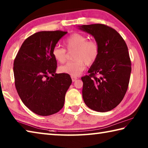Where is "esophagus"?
I'll list each match as a JSON object with an SVG mask.
<instances>
[{
	"label": "esophagus",
	"mask_w": 148,
	"mask_h": 148,
	"mask_svg": "<svg viewBox=\"0 0 148 148\" xmlns=\"http://www.w3.org/2000/svg\"><path fill=\"white\" fill-rule=\"evenodd\" d=\"M71 78H72V82H74L76 81V80L77 79V77H74V76H72Z\"/></svg>",
	"instance_id": "34e87169"
}]
</instances>
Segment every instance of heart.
Segmentation results:
<instances>
[{
	"label": "heart",
	"instance_id": "heart-1",
	"mask_svg": "<svg viewBox=\"0 0 148 148\" xmlns=\"http://www.w3.org/2000/svg\"><path fill=\"white\" fill-rule=\"evenodd\" d=\"M68 51H74L73 59L75 61L69 62L59 67L62 73L72 76H77L84 71L86 63L92 64L96 61L99 55V46L96 41L88 40L87 37L79 33H74L64 41ZM53 56L57 62L63 63L66 61V49L56 46L52 51Z\"/></svg>",
	"mask_w": 148,
	"mask_h": 148
}]
</instances>
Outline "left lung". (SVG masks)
<instances>
[{
  "label": "left lung",
  "instance_id": "1",
  "mask_svg": "<svg viewBox=\"0 0 148 148\" xmlns=\"http://www.w3.org/2000/svg\"><path fill=\"white\" fill-rule=\"evenodd\" d=\"M77 28L93 36L99 46V57L89 69V75L82 77L84 101L95 111H110L121 102L128 89L131 72L128 47L116 30L105 25Z\"/></svg>",
  "mask_w": 148,
  "mask_h": 148
}]
</instances>
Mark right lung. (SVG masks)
I'll return each instance as SVG.
<instances>
[{"label": "right lung", "mask_w": 148, "mask_h": 148, "mask_svg": "<svg viewBox=\"0 0 148 148\" xmlns=\"http://www.w3.org/2000/svg\"><path fill=\"white\" fill-rule=\"evenodd\" d=\"M67 32L41 31L24 41L14 62L15 86L23 104L37 115L47 116L64 106L72 84L68 74H57L52 51ZM51 75L52 77H49Z\"/></svg>", "instance_id": "add662e5"}]
</instances>
